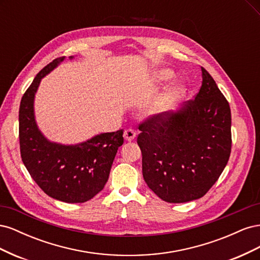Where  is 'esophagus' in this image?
<instances>
[{"label": "esophagus", "mask_w": 260, "mask_h": 260, "mask_svg": "<svg viewBox=\"0 0 260 260\" xmlns=\"http://www.w3.org/2000/svg\"><path fill=\"white\" fill-rule=\"evenodd\" d=\"M123 138L125 141L131 142V141H133L137 138V131L133 129H127L123 132Z\"/></svg>", "instance_id": "esophagus-1"}]
</instances>
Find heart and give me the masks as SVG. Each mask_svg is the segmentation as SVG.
<instances>
[{"label": "heart", "instance_id": "b5f03b06", "mask_svg": "<svg viewBox=\"0 0 260 260\" xmlns=\"http://www.w3.org/2000/svg\"><path fill=\"white\" fill-rule=\"evenodd\" d=\"M171 73L167 69H159L153 73L151 80L154 83H160L165 80L169 79ZM184 89L180 84H172L165 88L157 96L149 107V112L154 116H162L170 112L174 108L178 102L183 98Z\"/></svg>", "mask_w": 260, "mask_h": 260}]
</instances>
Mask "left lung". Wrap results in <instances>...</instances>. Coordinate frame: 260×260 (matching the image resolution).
Wrapping results in <instances>:
<instances>
[{
	"label": "left lung",
	"instance_id": "1",
	"mask_svg": "<svg viewBox=\"0 0 260 260\" xmlns=\"http://www.w3.org/2000/svg\"><path fill=\"white\" fill-rule=\"evenodd\" d=\"M194 100L176 114L152 116L140 123L137 142L142 172L151 190L168 203L203 198L226 166L231 153L230 106L202 67Z\"/></svg>",
	"mask_w": 260,
	"mask_h": 260
}]
</instances>
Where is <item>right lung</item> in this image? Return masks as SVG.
Wrapping results in <instances>:
<instances>
[{
  "label": "right lung",
  "instance_id": "obj_1",
  "mask_svg": "<svg viewBox=\"0 0 260 260\" xmlns=\"http://www.w3.org/2000/svg\"><path fill=\"white\" fill-rule=\"evenodd\" d=\"M64 59L58 57L45 66L23 94L19 107L20 155L45 194L65 203H84L106 184L118 147L123 144V130L101 133L74 145L51 142L42 135L35 118V95L42 78Z\"/></svg>",
  "mask_w": 260,
  "mask_h": 260
}]
</instances>
